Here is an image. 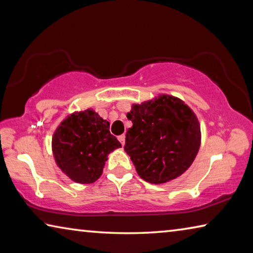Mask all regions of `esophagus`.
<instances>
[{
  "label": "esophagus",
  "mask_w": 253,
  "mask_h": 253,
  "mask_svg": "<svg viewBox=\"0 0 253 253\" xmlns=\"http://www.w3.org/2000/svg\"><path fill=\"white\" fill-rule=\"evenodd\" d=\"M125 139H126L125 135H121V136H118V140H119V142L122 143V145H125Z\"/></svg>",
  "instance_id": "1"
}]
</instances>
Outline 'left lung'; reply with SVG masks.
Here are the masks:
<instances>
[{"label":"left lung","instance_id":"8db88e82","mask_svg":"<svg viewBox=\"0 0 253 253\" xmlns=\"http://www.w3.org/2000/svg\"><path fill=\"white\" fill-rule=\"evenodd\" d=\"M127 118L132 126L124 149L144 181L168 183L186 172L199 153L201 127L185 102L163 93L132 105Z\"/></svg>","mask_w":253,"mask_h":253}]
</instances>
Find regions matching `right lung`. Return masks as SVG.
<instances>
[{
  "mask_svg": "<svg viewBox=\"0 0 253 253\" xmlns=\"http://www.w3.org/2000/svg\"><path fill=\"white\" fill-rule=\"evenodd\" d=\"M122 147L109 123L92 109L75 111L60 123L52 136L58 168L76 183L90 184L101 176L108 154Z\"/></svg>",
  "mask_w": 253,
  "mask_h": 253,
  "instance_id": "1",
  "label": "right lung"
}]
</instances>
